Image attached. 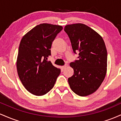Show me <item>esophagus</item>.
<instances>
[{
    "label": "esophagus",
    "instance_id": "obj_1",
    "mask_svg": "<svg viewBox=\"0 0 121 121\" xmlns=\"http://www.w3.org/2000/svg\"><path fill=\"white\" fill-rule=\"evenodd\" d=\"M67 66H68V64H65L64 65V66H62V68L65 69V68H66Z\"/></svg>",
    "mask_w": 121,
    "mask_h": 121
}]
</instances>
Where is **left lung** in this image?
Here are the masks:
<instances>
[{
	"label": "left lung",
	"mask_w": 121,
	"mask_h": 121,
	"mask_svg": "<svg viewBox=\"0 0 121 121\" xmlns=\"http://www.w3.org/2000/svg\"><path fill=\"white\" fill-rule=\"evenodd\" d=\"M78 59L70 66L74 74L68 78L70 89L80 96L93 93L103 82L107 71V50L102 37L86 25L77 23L64 28Z\"/></svg>",
	"instance_id": "8db88e82"
}]
</instances>
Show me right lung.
Here are the masks:
<instances>
[{
	"mask_svg": "<svg viewBox=\"0 0 121 121\" xmlns=\"http://www.w3.org/2000/svg\"><path fill=\"white\" fill-rule=\"evenodd\" d=\"M62 30L58 25L43 23L35 27L22 37L16 61L22 84L29 92L40 96L55 85L60 69L47 61L55 37Z\"/></svg>",
	"mask_w": 121,
	"mask_h": 121,
	"instance_id": "right-lung-1",
	"label": "right lung"
}]
</instances>
